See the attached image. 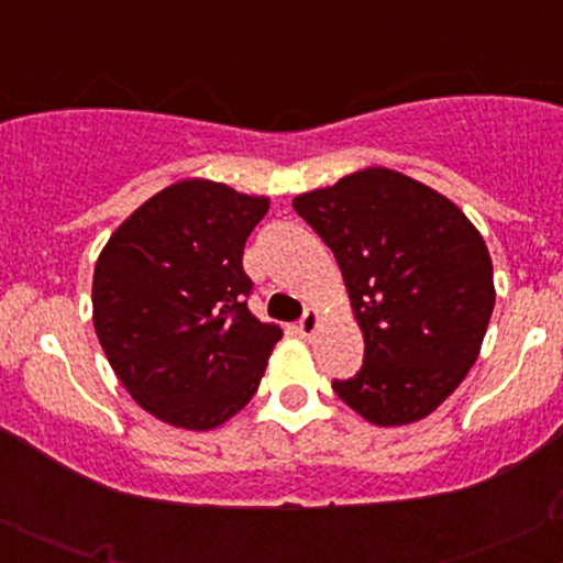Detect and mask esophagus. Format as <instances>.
<instances>
[{"instance_id":"34e87169","label":"esophagus","mask_w":563,"mask_h":563,"mask_svg":"<svg viewBox=\"0 0 563 563\" xmlns=\"http://www.w3.org/2000/svg\"><path fill=\"white\" fill-rule=\"evenodd\" d=\"M320 320H322V318H320L318 309H309V312L303 314L301 322H299V333H301V339H312V335L318 333Z\"/></svg>"}]
</instances>
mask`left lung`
Here are the masks:
<instances>
[{
    "instance_id": "left-lung-1",
    "label": "left lung",
    "mask_w": 563,
    "mask_h": 563,
    "mask_svg": "<svg viewBox=\"0 0 563 563\" xmlns=\"http://www.w3.org/2000/svg\"><path fill=\"white\" fill-rule=\"evenodd\" d=\"M294 209L339 262L365 363L333 391L373 426L423 421L468 376L495 307L474 222L434 187L367 166Z\"/></svg>"
}]
</instances>
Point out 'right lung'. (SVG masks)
Returning <instances> with one entry per match:
<instances>
[{
	"mask_svg": "<svg viewBox=\"0 0 563 563\" xmlns=\"http://www.w3.org/2000/svg\"><path fill=\"white\" fill-rule=\"evenodd\" d=\"M267 209V196L179 179L134 209L97 256L102 352L129 397L174 429L209 431L241 412L283 339L243 301V245Z\"/></svg>",
	"mask_w": 563,
	"mask_h": 563,
	"instance_id": "add662e5",
	"label": "right lung"
}]
</instances>
